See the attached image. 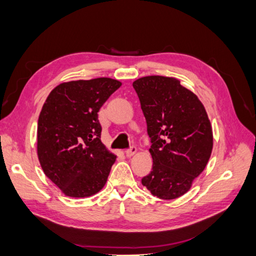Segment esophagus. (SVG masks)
<instances>
[{
  "instance_id": "esophagus-1",
  "label": "esophagus",
  "mask_w": 256,
  "mask_h": 256,
  "mask_svg": "<svg viewBox=\"0 0 256 256\" xmlns=\"http://www.w3.org/2000/svg\"><path fill=\"white\" fill-rule=\"evenodd\" d=\"M136 151H138V148L136 146H132L131 148H128V150L125 151V156H126L128 158H131V156L136 154Z\"/></svg>"
}]
</instances>
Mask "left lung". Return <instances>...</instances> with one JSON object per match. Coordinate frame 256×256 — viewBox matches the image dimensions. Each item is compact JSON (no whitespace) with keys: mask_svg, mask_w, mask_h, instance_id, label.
I'll list each match as a JSON object with an SVG mask.
<instances>
[{"mask_svg":"<svg viewBox=\"0 0 256 256\" xmlns=\"http://www.w3.org/2000/svg\"><path fill=\"white\" fill-rule=\"evenodd\" d=\"M151 138L152 171L142 184L164 200L182 196L206 168L212 128L197 95L174 77L146 76L133 82Z\"/></svg>","mask_w":256,"mask_h":256,"instance_id":"left-lung-1","label":"left lung"}]
</instances>
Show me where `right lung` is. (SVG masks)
Segmentation results:
<instances>
[{"mask_svg": "<svg viewBox=\"0 0 256 256\" xmlns=\"http://www.w3.org/2000/svg\"><path fill=\"white\" fill-rule=\"evenodd\" d=\"M122 82L108 77L59 84L41 110L36 153L44 174L68 197L102 190L116 160L100 141V108Z\"/></svg>", "mask_w": 256, "mask_h": 256, "instance_id": "add662e5", "label": "right lung"}]
</instances>
